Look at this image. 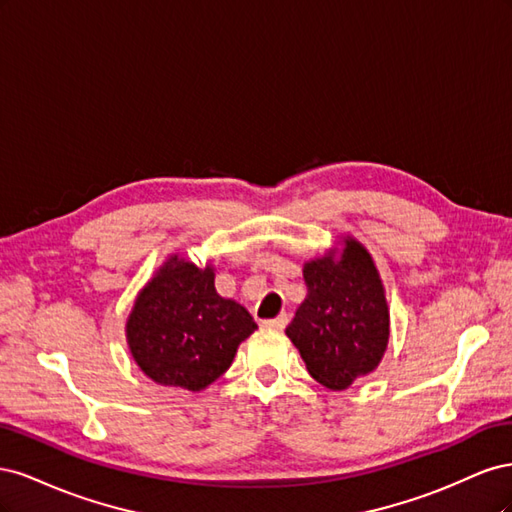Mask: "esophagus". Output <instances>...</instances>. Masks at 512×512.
I'll list each match as a JSON object with an SVG mask.
<instances>
[{"label":"esophagus","instance_id":"34e87169","mask_svg":"<svg viewBox=\"0 0 512 512\" xmlns=\"http://www.w3.org/2000/svg\"><path fill=\"white\" fill-rule=\"evenodd\" d=\"M286 324H288V314H280V316H277V318H271V320H262V327L275 329V331H282V329H286Z\"/></svg>","mask_w":512,"mask_h":512}]
</instances>
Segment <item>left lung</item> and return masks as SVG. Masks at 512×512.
Here are the masks:
<instances>
[{"instance_id":"left-lung-1","label":"left lung","mask_w":512,"mask_h":512,"mask_svg":"<svg viewBox=\"0 0 512 512\" xmlns=\"http://www.w3.org/2000/svg\"><path fill=\"white\" fill-rule=\"evenodd\" d=\"M307 297L286 327L307 371L331 391H344L374 371L389 344V307L365 247L346 239L335 252L307 262Z\"/></svg>"}]
</instances>
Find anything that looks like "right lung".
Returning a JSON list of instances; mask_svg holds the SVG:
<instances>
[{
    "label": "right lung",
    "mask_w": 512,
    "mask_h": 512,
    "mask_svg": "<svg viewBox=\"0 0 512 512\" xmlns=\"http://www.w3.org/2000/svg\"><path fill=\"white\" fill-rule=\"evenodd\" d=\"M213 277L211 267L198 269L173 256L138 294L128 344L153 382L203 391L258 329L243 305L215 292Z\"/></svg>",
    "instance_id": "1"
}]
</instances>
